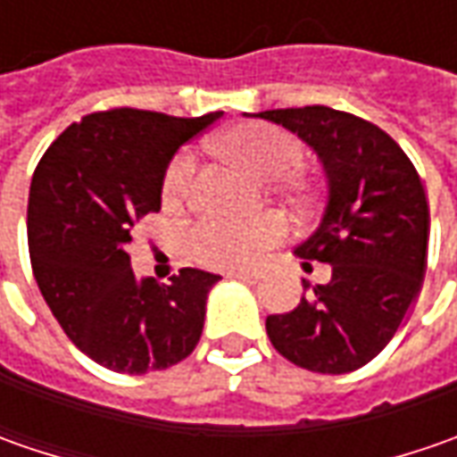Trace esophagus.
<instances>
[{"mask_svg":"<svg viewBox=\"0 0 457 457\" xmlns=\"http://www.w3.org/2000/svg\"><path fill=\"white\" fill-rule=\"evenodd\" d=\"M226 277H231V279H244V282H252V279H256V272H244V270H231V272H226Z\"/></svg>","mask_w":457,"mask_h":457,"instance_id":"1","label":"esophagus"}]
</instances>
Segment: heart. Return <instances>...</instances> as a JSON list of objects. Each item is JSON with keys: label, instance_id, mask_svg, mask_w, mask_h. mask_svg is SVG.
I'll use <instances>...</instances> for the list:
<instances>
[{"label": "heart", "instance_id": "heart-1", "mask_svg": "<svg viewBox=\"0 0 457 457\" xmlns=\"http://www.w3.org/2000/svg\"><path fill=\"white\" fill-rule=\"evenodd\" d=\"M219 152L262 183L295 175L303 165V145L290 132L272 124H244L220 137ZM193 178V154L180 152L165 172L162 198L180 203ZM285 234L277 216L252 220L203 219L187 231V254L208 270H246Z\"/></svg>", "mask_w": 457, "mask_h": 457}]
</instances>
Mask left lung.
<instances>
[{
    "mask_svg": "<svg viewBox=\"0 0 457 457\" xmlns=\"http://www.w3.org/2000/svg\"><path fill=\"white\" fill-rule=\"evenodd\" d=\"M256 116L310 145L328 180L320 226L295 254L330 264V282L310 287L303 279L300 305L270 315L267 336L300 369L356 371L395 338L422 287L430 238L422 180L395 139L366 119L330 106Z\"/></svg>",
    "mask_w": 457,
    "mask_h": 457,
    "instance_id": "1",
    "label": "left lung"
}]
</instances>
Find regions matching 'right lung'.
Segmentation results:
<instances>
[{"label":"right lung","mask_w":457,"mask_h":457,"mask_svg":"<svg viewBox=\"0 0 457 457\" xmlns=\"http://www.w3.org/2000/svg\"><path fill=\"white\" fill-rule=\"evenodd\" d=\"M216 119L220 112H96L71 124L35 167L27 244L37 287L65 336L112 371H162L201 341L219 274L185 267L170 285L137 279L127 249L134 226L160 211L175 152Z\"/></svg>","instance_id":"right-lung-1"}]
</instances>
